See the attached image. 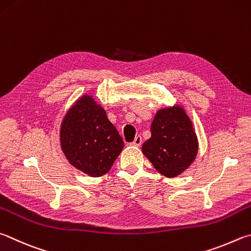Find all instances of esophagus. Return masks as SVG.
I'll use <instances>...</instances> for the list:
<instances>
[{
  "label": "esophagus",
  "mask_w": 251,
  "mask_h": 251,
  "mask_svg": "<svg viewBox=\"0 0 251 251\" xmlns=\"http://www.w3.org/2000/svg\"><path fill=\"white\" fill-rule=\"evenodd\" d=\"M141 141H143V138H141V136H136L134 141H133V143H131V145L136 146V147H139V146L141 145Z\"/></svg>",
  "instance_id": "obj_1"
}]
</instances>
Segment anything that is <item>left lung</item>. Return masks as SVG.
Returning a JSON list of instances; mask_svg holds the SVG:
<instances>
[{"label":"left lung","instance_id":"1","mask_svg":"<svg viewBox=\"0 0 251 251\" xmlns=\"http://www.w3.org/2000/svg\"><path fill=\"white\" fill-rule=\"evenodd\" d=\"M151 137L141 150L158 172L175 177L197 157L199 145L192 122L182 107L159 110L151 124Z\"/></svg>","mask_w":251,"mask_h":251}]
</instances>
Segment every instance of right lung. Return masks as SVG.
<instances>
[{
    "label": "right lung",
    "mask_w": 251,
    "mask_h": 251,
    "mask_svg": "<svg viewBox=\"0 0 251 251\" xmlns=\"http://www.w3.org/2000/svg\"><path fill=\"white\" fill-rule=\"evenodd\" d=\"M60 144L72 166L90 176L111 169L124 148V141L106 112L91 95H83L63 118Z\"/></svg>",
    "instance_id": "obj_1"
}]
</instances>
